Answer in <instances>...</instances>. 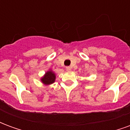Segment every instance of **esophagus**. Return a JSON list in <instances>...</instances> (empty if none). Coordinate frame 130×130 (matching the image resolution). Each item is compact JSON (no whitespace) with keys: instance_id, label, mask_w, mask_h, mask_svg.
<instances>
[{"instance_id":"34e87169","label":"esophagus","mask_w":130,"mask_h":130,"mask_svg":"<svg viewBox=\"0 0 130 130\" xmlns=\"http://www.w3.org/2000/svg\"><path fill=\"white\" fill-rule=\"evenodd\" d=\"M65 69H66V70H67V71H70L71 70L70 67H66V68H65Z\"/></svg>"}]
</instances>
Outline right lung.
Here are the masks:
<instances>
[{
    "mask_svg": "<svg viewBox=\"0 0 130 130\" xmlns=\"http://www.w3.org/2000/svg\"><path fill=\"white\" fill-rule=\"evenodd\" d=\"M55 79H56L55 74L52 71H48L47 72H46L45 75L41 79V81L44 84L48 85L53 84L55 82Z\"/></svg>",
    "mask_w": 130,
    "mask_h": 130,
    "instance_id": "1",
    "label": "right lung"
}]
</instances>
